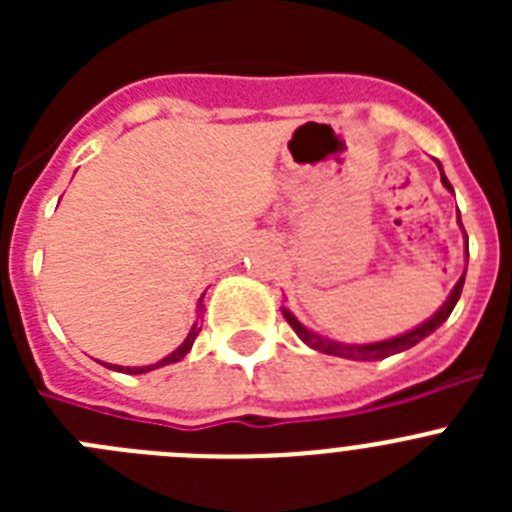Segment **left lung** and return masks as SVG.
<instances>
[{
  "mask_svg": "<svg viewBox=\"0 0 512 512\" xmlns=\"http://www.w3.org/2000/svg\"><path fill=\"white\" fill-rule=\"evenodd\" d=\"M438 164V161H436ZM438 169H441V164H438ZM441 184L446 189H449L451 194H454V187L449 184V179H446V174H443L441 169ZM459 212V210H456ZM456 220H459L461 225V217L456 215ZM461 233H464V225H461ZM464 246H467V261H469V241H467V233H464ZM464 277H467V269H464V274L459 277V282L454 284V289L449 292V297H446V302H443L441 307H438L436 312H433L431 318L423 320L420 325H415V328L405 330V333H400V336H392V338H384V341H372V343H343V341H333V338L328 336H320V333H315L312 328H307L305 323H300L297 320V315L289 307H282V315L287 318V323L292 325V330H295L297 336H300L302 343H307L310 348H315V351H320V354H328V356H341V359H351V361H379V359H387V356L392 354H402V351H408V348H413L415 343H420L423 338H428L433 333V330L441 328L443 323H446V318L451 315V310L456 307V302H459L461 297V287H464Z\"/></svg>",
  "mask_w": 512,
  "mask_h": 512,
  "instance_id": "left-lung-1",
  "label": "left lung"
}]
</instances>
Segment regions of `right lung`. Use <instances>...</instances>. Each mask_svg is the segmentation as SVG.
I'll return each instance as SVG.
<instances>
[{
	"label": "right lung",
	"instance_id": "right-lung-1",
	"mask_svg": "<svg viewBox=\"0 0 512 512\" xmlns=\"http://www.w3.org/2000/svg\"><path fill=\"white\" fill-rule=\"evenodd\" d=\"M202 300H205V295L197 300V318H194L192 328H189V333H187V338H184V341L179 343V346H176L169 356H164V359L156 361V364H146V366H117V364H104V366H107V369H115V372H125V374H146V372H153V369H161V366H169V364H176V361H182L184 356L192 351L194 338L200 336V330H202L200 323H202V312H205V305H202Z\"/></svg>",
	"mask_w": 512,
	"mask_h": 512
}]
</instances>
